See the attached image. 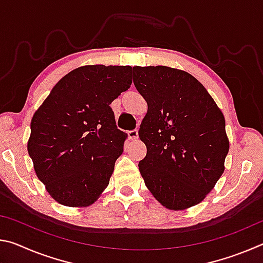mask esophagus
I'll return each instance as SVG.
<instances>
[{
  "label": "esophagus",
  "instance_id": "obj_1",
  "mask_svg": "<svg viewBox=\"0 0 263 263\" xmlns=\"http://www.w3.org/2000/svg\"><path fill=\"white\" fill-rule=\"evenodd\" d=\"M127 136H128V139L131 140H137L138 139V131L137 130H132V131H128L127 132Z\"/></svg>",
  "mask_w": 263,
  "mask_h": 263
}]
</instances>
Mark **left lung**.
<instances>
[{
  "mask_svg": "<svg viewBox=\"0 0 263 263\" xmlns=\"http://www.w3.org/2000/svg\"><path fill=\"white\" fill-rule=\"evenodd\" d=\"M133 83L147 102L138 132L147 148L139 162L146 186L169 210L201 203L225 169L230 142L224 115L184 70L136 66Z\"/></svg>",
  "mask_w": 263,
  "mask_h": 263,
  "instance_id": "obj_1",
  "label": "left lung"
}]
</instances>
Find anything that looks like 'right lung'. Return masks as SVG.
I'll use <instances>...</instances> for the list:
<instances>
[{
  "label": "right lung",
  "mask_w": 263,
  "mask_h": 263,
  "mask_svg": "<svg viewBox=\"0 0 263 263\" xmlns=\"http://www.w3.org/2000/svg\"><path fill=\"white\" fill-rule=\"evenodd\" d=\"M131 66H82L65 75L31 119L28 152L48 194L89 206L108 186L127 135L111 102L130 88Z\"/></svg>",
  "instance_id": "obj_1"
}]
</instances>
